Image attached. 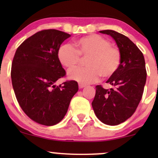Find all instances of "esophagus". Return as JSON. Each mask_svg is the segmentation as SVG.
I'll list each match as a JSON object with an SVG mask.
<instances>
[{"mask_svg": "<svg viewBox=\"0 0 158 158\" xmlns=\"http://www.w3.org/2000/svg\"><path fill=\"white\" fill-rule=\"evenodd\" d=\"M85 86H86V85H85V84H81V83H79V88H85Z\"/></svg>", "mask_w": 158, "mask_h": 158, "instance_id": "34e87169", "label": "esophagus"}]
</instances>
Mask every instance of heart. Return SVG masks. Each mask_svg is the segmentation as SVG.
Segmentation results:
<instances>
[{
	"mask_svg": "<svg viewBox=\"0 0 158 158\" xmlns=\"http://www.w3.org/2000/svg\"><path fill=\"white\" fill-rule=\"evenodd\" d=\"M71 44H63L58 51V58L68 70L80 63L81 57L88 58L87 68H79L70 71V79L81 84H89L99 79L109 78L117 71L122 61V54L117 47L111 45L108 39L97 34L84 36Z\"/></svg>",
	"mask_w": 158,
	"mask_h": 158,
	"instance_id": "1",
	"label": "heart"
}]
</instances>
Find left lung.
Returning <instances> with one entry per match:
<instances>
[{"instance_id":"8db88e82","label":"left lung","mask_w":158,"mask_h":158,"mask_svg":"<svg viewBox=\"0 0 158 158\" xmlns=\"http://www.w3.org/2000/svg\"><path fill=\"white\" fill-rule=\"evenodd\" d=\"M99 32L115 40L122 61L117 71L106 81L113 88L96 86L92 107L99 120L117 126L133 115L142 99L147 75L146 64L143 52L126 35L110 30Z\"/></svg>"}]
</instances>
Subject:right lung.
<instances>
[{
  "label": "right lung",
  "mask_w": 158,
  "mask_h": 158,
  "mask_svg": "<svg viewBox=\"0 0 158 158\" xmlns=\"http://www.w3.org/2000/svg\"><path fill=\"white\" fill-rule=\"evenodd\" d=\"M70 34L43 30L18 48L11 69L12 84L23 111L34 122L54 126L64 118L70 100L79 90L77 81L54 83L66 75L58 51Z\"/></svg>",
  "instance_id": "right-lung-1"
}]
</instances>
